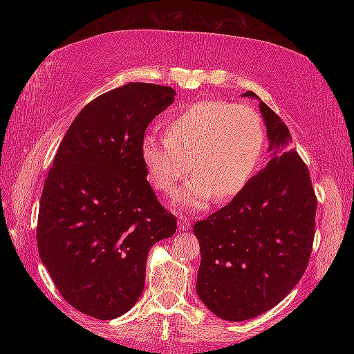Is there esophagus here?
Masks as SVG:
<instances>
[{
	"label": "esophagus",
	"instance_id": "34e87169",
	"mask_svg": "<svg viewBox=\"0 0 354 354\" xmlns=\"http://www.w3.org/2000/svg\"><path fill=\"white\" fill-rule=\"evenodd\" d=\"M190 218L189 217H185V215H183V214H178V226H179V230H189L190 227Z\"/></svg>",
	"mask_w": 354,
	"mask_h": 354
}]
</instances>
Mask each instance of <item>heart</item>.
I'll use <instances>...</instances> for the list:
<instances>
[{
	"mask_svg": "<svg viewBox=\"0 0 354 354\" xmlns=\"http://www.w3.org/2000/svg\"><path fill=\"white\" fill-rule=\"evenodd\" d=\"M267 133L261 113L248 104L201 100L178 107L165 118L164 139L147 136L140 156L149 183L173 195L190 169L196 176L179 203L201 209L242 194L259 169Z\"/></svg>",
	"mask_w": 354,
	"mask_h": 354,
	"instance_id": "b5f03b06",
	"label": "heart"
}]
</instances>
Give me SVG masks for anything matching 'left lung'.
Instances as JSON below:
<instances>
[{
	"mask_svg": "<svg viewBox=\"0 0 354 354\" xmlns=\"http://www.w3.org/2000/svg\"><path fill=\"white\" fill-rule=\"evenodd\" d=\"M259 107L273 159L242 194L194 225L201 251L196 292L230 322L253 319L289 295L306 272L315 234L317 196L308 167L293 149L281 151L289 129L263 101Z\"/></svg>",
	"mask_w": 354,
	"mask_h": 354,
	"instance_id": "1",
	"label": "left lung"
}]
</instances>
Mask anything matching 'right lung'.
<instances>
[{
  "label": "right lung",
  "mask_w": 354,
  "mask_h": 354,
  "mask_svg": "<svg viewBox=\"0 0 354 354\" xmlns=\"http://www.w3.org/2000/svg\"><path fill=\"white\" fill-rule=\"evenodd\" d=\"M173 98L171 87L147 82L100 95L77 113L45 179L40 259L65 301L98 320L134 306L149 248L176 231L140 156L148 124Z\"/></svg>",
  "instance_id": "obj_1"
}]
</instances>
